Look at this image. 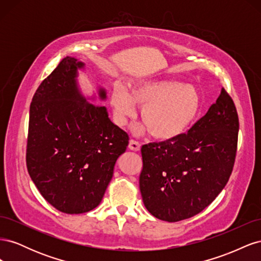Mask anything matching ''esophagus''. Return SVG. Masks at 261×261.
<instances>
[{
  "instance_id": "1",
  "label": "esophagus",
  "mask_w": 261,
  "mask_h": 261,
  "mask_svg": "<svg viewBox=\"0 0 261 261\" xmlns=\"http://www.w3.org/2000/svg\"><path fill=\"white\" fill-rule=\"evenodd\" d=\"M140 147H141V145H140V143H138V141L134 140V139H130V140H129L128 148H129L130 150H133V151H139Z\"/></svg>"
}]
</instances>
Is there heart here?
Masks as SVG:
<instances>
[{"instance_id":"obj_1","label":"heart","mask_w":261,"mask_h":261,"mask_svg":"<svg viewBox=\"0 0 261 261\" xmlns=\"http://www.w3.org/2000/svg\"><path fill=\"white\" fill-rule=\"evenodd\" d=\"M111 107L118 125H126L141 110V121L151 136L160 140L178 138L191 127L201 108L200 94L194 86L175 81H140L133 83L129 93L116 86Z\"/></svg>"}]
</instances>
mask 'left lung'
I'll return each instance as SVG.
<instances>
[{
	"instance_id": "left-lung-1",
	"label": "left lung",
	"mask_w": 261,
	"mask_h": 261,
	"mask_svg": "<svg viewBox=\"0 0 261 261\" xmlns=\"http://www.w3.org/2000/svg\"><path fill=\"white\" fill-rule=\"evenodd\" d=\"M239 128L234 102L222 88L187 133L141 147L139 188L147 210L156 219L177 222L208 207L232 174Z\"/></svg>"
}]
</instances>
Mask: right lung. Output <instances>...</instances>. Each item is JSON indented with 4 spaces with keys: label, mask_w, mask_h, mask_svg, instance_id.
<instances>
[{
    "label": "right lung",
    "mask_w": 261,
    "mask_h": 261,
    "mask_svg": "<svg viewBox=\"0 0 261 261\" xmlns=\"http://www.w3.org/2000/svg\"><path fill=\"white\" fill-rule=\"evenodd\" d=\"M83 67L74 58L63 59L38 87L29 114L28 173L43 198L68 215L88 212L101 202L129 140L106 107L81 94L76 77ZM99 96L106 99L105 89Z\"/></svg>",
    "instance_id": "1"
}]
</instances>
